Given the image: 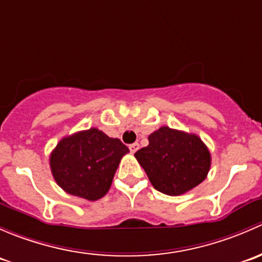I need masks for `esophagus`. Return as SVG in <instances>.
Instances as JSON below:
<instances>
[{
    "label": "esophagus",
    "mask_w": 262,
    "mask_h": 262,
    "mask_svg": "<svg viewBox=\"0 0 262 262\" xmlns=\"http://www.w3.org/2000/svg\"><path fill=\"white\" fill-rule=\"evenodd\" d=\"M128 147H130V151H131V152H136L137 150H139L140 145L137 144V142H134V144H131Z\"/></svg>",
    "instance_id": "1"
}]
</instances>
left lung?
<instances>
[{"instance_id": "left-lung-1", "label": "left lung", "mask_w": 262, "mask_h": 262, "mask_svg": "<svg viewBox=\"0 0 262 262\" xmlns=\"http://www.w3.org/2000/svg\"><path fill=\"white\" fill-rule=\"evenodd\" d=\"M147 139L149 145L137 150L135 158L155 190L178 196L205 180L211 157L198 135L163 126Z\"/></svg>"}]
</instances>
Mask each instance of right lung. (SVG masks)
<instances>
[{
  "label": "right lung",
  "instance_id": "obj_1",
  "mask_svg": "<svg viewBox=\"0 0 262 262\" xmlns=\"http://www.w3.org/2000/svg\"><path fill=\"white\" fill-rule=\"evenodd\" d=\"M130 151L98 128L63 137L49 158L57 185L70 195L95 201L110 190L118 164Z\"/></svg>",
  "mask_w": 262,
  "mask_h": 262
}]
</instances>
